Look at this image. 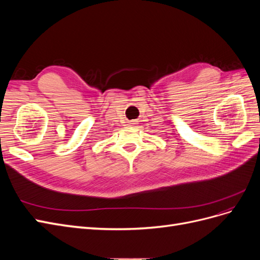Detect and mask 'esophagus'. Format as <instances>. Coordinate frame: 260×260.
I'll list each match as a JSON object with an SVG mask.
<instances>
[{
    "mask_svg": "<svg viewBox=\"0 0 260 260\" xmlns=\"http://www.w3.org/2000/svg\"><path fill=\"white\" fill-rule=\"evenodd\" d=\"M130 124H133V123H130Z\"/></svg>",
    "mask_w": 260,
    "mask_h": 260,
    "instance_id": "34e87169",
    "label": "esophagus"
}]
</instances>
